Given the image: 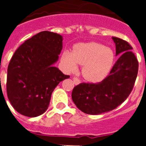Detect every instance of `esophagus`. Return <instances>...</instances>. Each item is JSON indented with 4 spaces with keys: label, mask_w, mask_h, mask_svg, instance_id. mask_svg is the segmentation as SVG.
<instances>
[{
    "label": "esophagus",
    "mask_w": 146,
    "mask_h": 146,
    "mask_svg": "<svg viewBox=\"0 0 146 146\" xmlns=\"http://www.w3.org/2000/svg\"><path fill=\"white\" fill-rule=\"evenodd\" d=\"M73 81H74V83L75 85H79L80 83V81L79 79H77V77H73Z\"/></svg>",
    "instance_id": "1"
}]
</instances>
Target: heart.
Segmentation results:
<instances>
[{
  "label": "heart",
  "instance_id": "obj_1",
  "mask_svg": "<svg viewBox=\"0 0 146 146\" xmlns=\"http://www.w3.org/2000/svg\"><path fill=\"white\" fill-rule=\"evenodd\" d=\"M114 54L111 49L101 44L91 42L77 44L72 52H64L62 64L67 72L77 70V64L82 65V74L86 80L97 82L102 80L111 69Z\"/></svg>",
  "mask_w": 146,
  "mask_h": 146
}]
</instances>
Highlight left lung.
Returning <instances> with one entry per match:
<instances>
[{"mask_svg":"<svg viewBox=\"0 0 146 146\" xmlns=\"http://www.w3.org/2000/svg\"><path fill=\"white\" fill-rule=\"evenodd\" d=\"M115 55H119L110 74L99 83H80L74 88L72 99L83 113L100 115L111 111L127 99L134 87L138 61L128 42L112 37Z\"/></svg>","mask_w":146,"mask_h":146,"instance_id":"8db88e82","label":"left lung"}]
</instances>
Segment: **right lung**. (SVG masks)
I'll list each match as a JSON object with an SVG mask.
<instances>
[{"mask_svg": "<svg viewBox=\"0 0 146 146\" xmlns=\"http://www.w3.org/2000/svg\"><path fill=\"white\" fill-rule=\"evenodd\" d=\"M62 48L61 35L42 31L15 51L8 66L6 91L18 113L28 117L43 114L55 88L69 78L54 66Z\"/></svg>", "mask_w": 146, "mask_h": 146, "instance_id": "add662e5", "label": "right lung"}]
</instances>
